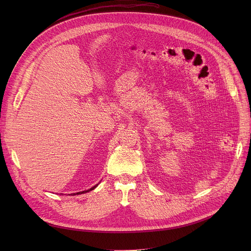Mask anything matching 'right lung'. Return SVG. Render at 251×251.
<instances>
[{"label": "right lung", "mask_w": 251, "mask_h": 251, "mask_svg": "<svg viewBox=\"0 0 251 251\" xmlns=\"http://www.w3.org/2000/svg\"><path fill=\"white\" fill-rule=\"evenodd\" d=\"M97 187V185L96 186H94V187H92L91 189H89V190H87V191H83V192H79V193H76V194H74V195H80V194H85V193H87V192H89V191H92V190H94L95 188Z\"/></svg>", "instance_id": "1"}]
</instances>
